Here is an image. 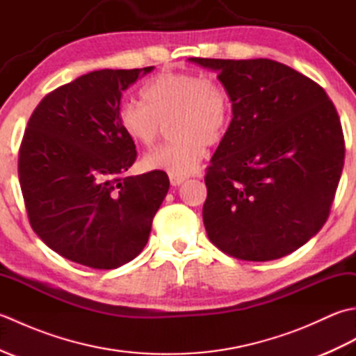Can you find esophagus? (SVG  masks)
Here are the masks:
<instances>
[{"label": "esophagus", "instance_id": "1", "mask_svg": "<svg viewBox=\"0 0 356 356\" xmlns=\"http://www.w3.org/2000/svg\"><path fill=\"white\" fill-rule=\"evenodd\" d=\"M186 180V177H177V176H170V182L172 186H179L182 185Z\"/></svg>", "mask_w": 356, "mask_h": 356}]
</instances>
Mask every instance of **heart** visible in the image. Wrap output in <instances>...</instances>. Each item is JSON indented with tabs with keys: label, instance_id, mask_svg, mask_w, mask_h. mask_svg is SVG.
Masks as SVG:
<instances>
[{
	"label": "heart",
	"instance_id": "heart-1",
	"mask_svg": "<svg viewBox=\"0 0 356 356\" xmlns=\"http://www.w3.org/2000/svg\"><path fill=\"white\" fill-rule=\"evenodd\" d=\"M142 102L125 101L118 108L120 130L131 142L149 147L162 125L171 124L174 142L143 157L149 171L186 177L207 154V145L220 142L231 122V101L226 90L203 74L163 72L142 88Z\"/></svg>",
	"mask_w": 356,
	"mask_h": 356
}]
</instances>
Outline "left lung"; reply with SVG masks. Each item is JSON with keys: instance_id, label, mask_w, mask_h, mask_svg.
I'll list each match as a JSON object with an SVG mask.
<instances>
[{"instance_id": "left-lung-1", "label": "left lung", "mask_w": 356, "mask_h": 356, "mask_svg": "<svg viewBox=\"0 0 356 356\" xmlns=\"http://www.w3.org/2000/svg\"><path fill=\"white\" fill-rule=\"evenodd\" d=\"M217 73L232 119L205 176L203 223L236 259L269 261L307 243L329 217L344 165L334 104L272 59L190 58Z\"/></svg>"}]
</instances>
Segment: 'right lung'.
Returning a JSON list of instances; mask_svg holds the SVG:
<instances>
[{
    "label": "right lung",
    "instance_id": "1",
    "mask_svg": "<svg viewBox=\"0 0 356 356\" xmlns=\"http://www.w3.org/2000/svg\"><path fill=\"white\" fill-rule=\"evenodd\" d=\"M154 67L96 70L49 93L30 116L18 174L30 225L64 259L116 269L147 245L170 190L163 171L127 176L136 145L120 130L122 92Z\"/></svg>",
    "mask_w": 356,
    "mask_h": 356
}]
</instances>
